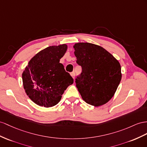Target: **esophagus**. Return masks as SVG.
<instances>
[{"label":"esophagus","mask_w":147,"mask_h":147,"mask_svg":"<svg viewBox=\"0 0 147 147\" xmlns=\"http://www.w3.org/2000/svg\"><path fill=\"white\" fill-rule=\"evenodd\" d=\"M75 75H76V74H75L74 71H73V72H72V73H71V76H72V78H74H74H75Z\"/></svg>","instance_id":"34e87169"}]
</instances>
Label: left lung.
<instances>
[{
  "mask_svg": "<svg viewBox=\"0 0 147 147\" xmlns=\"http://www.w3.org/2000/svg\"><path fill=\"white\" fill-rule=\"evenodd\" d=\"M76 63L82 72L75 80L76 87L86 103L100 106L114 95L121 81V67L110 53L89 43L74 45Z\"/></svg>",
  "mask_w": 147,
  "mask_h": 147,
  "instance_id": "obj_1",
  "label": "left lung"
}]
</instances>
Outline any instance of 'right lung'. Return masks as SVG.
I'll list each match as a JSON object with an SVG mask.
<instances>
[{
    "instance_id": "add662e5",
    "label": "right lung",
    "mask_w": 147,
    "mask_h": 147,
    "mask_svg": "<svg viewBox=\"0 0 147 147\" xmlns=\"http://www.w3.org/2000/svg\"><path fill=\"white\" fill-rule=\"evenodd\" d=\"M66 44L47 47L35 55L22 74L25 92L33 102L50 107L57 104L73 79L59 61L67 50Z\"/></svg>"
}]
</instances>
